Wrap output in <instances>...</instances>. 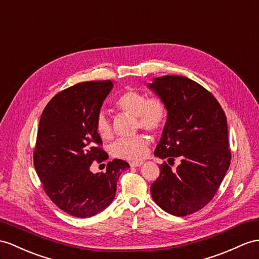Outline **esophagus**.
<instances>
[{
  "mask_svg": "<svg viewBox=\"0 0 259 259\" xmlns=\"http://www.w3.org/2000/svg\"><path fill=\"white\" fill-rule=\"evenodd\" d=\"M130 165H131V167H140L143 165V162L142 161H133V162H131Z\"/></svg>",
  "mask_w": 259,
  "mask_h": 259,
  "instance_id": "34e87169",
  "label": "esophagus"
}]
</instances>
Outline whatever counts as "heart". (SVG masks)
I'll list each match as a JSON object with an SVG mask.
<instances>
[{"mask_svg": "<svg viewBox=\"0 0 259 259\" xmlns=\"http://www.w3.org/2000/svg\"><path fill=\"white\" fill-rule=\"evenodd\" d=\"M115 108L135 117V128L158 133L167 121V106L159 98L147 99L145 93L134 89L122 92L115 100ZM96 130L102 140H110L113 134L112 123L104 112L96 117ZM149 138L146 135H135L128 138H118L111 145L112 156L126 160H141L147 153Z\"/></svg>", "mask_w": 259, "mask_h": 259, "instance_id": "heart-1", "label": "heart"}]
</instances>
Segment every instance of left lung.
<instances>
[{"label": "left lung", "mask_w": 259, "mask_h": 259, "mask_svg": "<svg viewBox=\"0 0 259 259\" xmlns=\"http://www.w3.org/2000/svg\"><path fill=\"white\" fill-rule=\"evenodd\" d=\"M148 88L168 111L154 155L169 163L175 157L181 160L176 170L167 162L160 165L151 197L163 211L186 217L210 202L230 167L225 113L212 93L182 75L155 78Z\"/></svg>", "instance_id": "left-lung-1"}]
</instances>
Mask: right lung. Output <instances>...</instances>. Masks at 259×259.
<instances>
[{
  "instance_id": "1",
  "label": "right lung",
  "mask_w": 259,
  "mask_h": 259,
  "mask_svg": "<svg viewBox=\"0 0 259 259\" xmlns=\"http://www.w3.org/2000/svg\"><path fill=\"white\" fill-rule=\"evenodd\" d=\"M113 88L111 80L88 81L60 91L40 116L34 166L53 202L75 218H90L114 200L116 182L130 168L114 159L105 172H91V163L109 158L101 148L96 117Z\"/></svg>"
}]
</instances>
